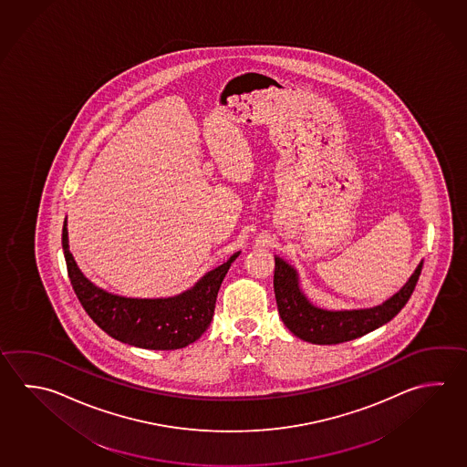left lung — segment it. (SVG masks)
Wrapping results in <instances>:
<instances>
[{
	"label": "left lung",
	"instance_id": "1",
	"mask_svg": "<svg viewBox=\"0 0 467 467\" xmlns=\"http://www.w3.org/2000/svg\"><path fill=\"white\" fill-rule=\"evenodd\" d=\"M423 262L416 266L405 286L382 305L364 309L331 311L314 306L299 286V276L288 262L275 256L273 288L281 321L299 339L311 344H340L362 337L391 321L413 295Z\"/></svg>",
	"mask_w": 467,
	"mask_h": 467
}]
</instances>
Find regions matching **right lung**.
Masks as SVG:
<instances>
[{"mask_svg": "<svg viewBox=\"0 0 467 467\" xmlns=\"http://www.w3.org/2000/svg\"><path fill=\"white\" fill-rule=\"evenodd\" d=\"M62 248L68 278L80 305L113 339L150 350H174L192 344L211 326L222 281L240 252L205 273L192 288L170 297H127L99 288L80 272L68 250L67 217Z\"/></svg>", "mask_w": 467, "mask_h": 467, "instance_id": "1", "label": "right lung"}]
</instances>
